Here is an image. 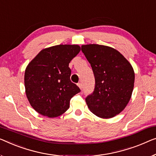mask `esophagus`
<instances>
[{
	"label": "esophagus",
	"instance_id": "esophagus-1",
	"mask_svg": "<svg viewBox=\"0 0 156 156\" xmlns=\"http://www.w3.org/2000/svg\"><path fill=\"white\" fill-rule=\"evenodd\" d=\"M78 86L79 87V88H80V90H82V84H81L80 83H78Z\"/></svg>",
	"mask_w": 156,
	"mask_h": 156
}]
</instances>
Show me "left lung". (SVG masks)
<instances>
[{"label": "left lung", "instance_id": "left-lung-1", "mask_svg": "<svg viewBox=\"0 0 156 156\" xmlns=\"http://www.w3.org/2000/svg\"><path fill=\"white\" fill-rule=\"evenodd\" d=\"M81 50L91 65L95 78L94 92L85 99L88 108L101 118L114 117L124 110L131 98L134 69L113 48L89 44L81 46Z\"/></svg>", "mask_w": 156, "mask_h": 156}]
</instances>
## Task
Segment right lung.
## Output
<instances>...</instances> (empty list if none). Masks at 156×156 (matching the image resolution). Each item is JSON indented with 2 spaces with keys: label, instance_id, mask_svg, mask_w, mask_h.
Returning <instances> with one entry per match:
<instances>
[{
  "label": "right lung",
  "instance_id": "obj_1",
  "mask_svg": "<svg viewBox=\"0 0 156 156\" xmlns=\"http://www.w3.org/2000/svg\"><path fill=\"white\" fill-rule=\"evenodd\" d=\"M80 51L78 45H58L42 50L27 66L24 86L31 106L48 118L68 110L70 100L80 92L70 80L69 63Z\"/></svg>",
  "mask_w": 156,
  "mask_h": 156
}]
</instances>
